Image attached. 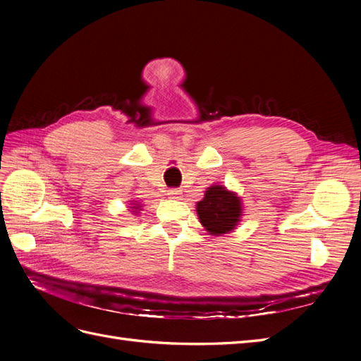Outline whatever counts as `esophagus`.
<instances>
[{"mask_svg": "<svg viewBox=\"0 0 361 361\" xmlns=\"http://www.w3.org/2000/svg\"><path fill=\"white\" fill-rule=\"evenodd\" d=\"M167 194L170 195V197H173V199H179V195L182 194V191L179 188H171V190H169Z\"/></svg>", "mask_w": 361, "mask_h": 361, "instance_id": "obj_1", "label": "esophagus"}]
</instances>
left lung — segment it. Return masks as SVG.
<instances>
[{"label": "left lung", "instance_id": "left-lung-1", "mask_svg": "<svg viewBox=\"0 0 361 361\" xmlns=\"http://www.w3.org/2000/svg\"><path fill=\"white\" fill-rule=\"evenodd\" d=\"M241 211V202L236 195L220 185L207 188L204 199L197 203L199 220L211 235H223L233 231Z\"/></svg>", "mask_w": 361, "mask_h": 361}]
</instances>
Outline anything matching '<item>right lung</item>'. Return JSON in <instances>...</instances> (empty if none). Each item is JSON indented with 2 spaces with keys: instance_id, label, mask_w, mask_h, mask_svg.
Wrapping results in <instances>:
<instances>
[{
  "instance_id": "add662e5",
  "label": "right lung",
  "mask_w": 361,
  "mask_h": 361,
  "mask_svg": "<svg viewBox=\"0 0 361 361\" xmlns=\"http://www.w3.org/2000/svg\"><path fill=\"white\" fill-rule=\"evenodd\" d=\"M134 209H138V206H134Z\"/></svg>"
}]
</instances>
